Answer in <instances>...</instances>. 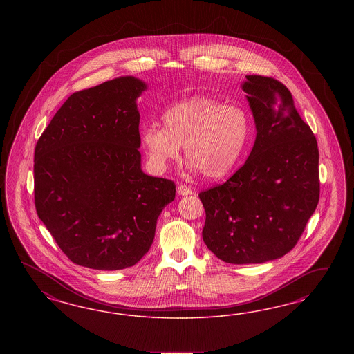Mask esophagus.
<instances>
[{
  "label": "esophagus",
  "mask_w": 354,
  "mask_h": 354,
  "mask_svg": "<svg viewBox=\"0 0 354 354\" xmlns=\"http://www.w3.org/2000/svg\"><path fill=\"white\" fill-rule=\"evenodd\" d=\"M178 193L180 196H188V194H192L193 189L189 188L188 185H185V184H180V185H178Z\"/></svg>",
  "instance_id": "34e87169"
}]
</instances>
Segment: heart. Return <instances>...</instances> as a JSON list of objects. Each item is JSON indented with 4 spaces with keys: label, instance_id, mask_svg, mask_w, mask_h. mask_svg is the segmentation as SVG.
Returning a JSON list of instances; mask_svg holds the SVG:
<instances>
[{
    "label": "heart",
    "instance_id": "obj_1",
    "mask_svg": "<svg viewBox=\"0 0 354 354\" xmlns=\"http://www.w3.org/2000/svg\"><path fill=\"white\" fill-rule=\"evenodd\" d=\"M163 126L141 131V144L154 170L165 171L185 157L209 179L223 178L235 167L250 136V115L244 107L225 105L210 96H194L169 107Z\"/></svg>",
    "mask_w": 354,
    "mask_h": 354
}]
</instances>
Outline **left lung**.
<instances>
[{"label":"left lung","mask_w":354,"mask_h":354,"mask_svg":"<svg viewBox=\"0 0 354 354\" xmlns=\"http://www.w3.org/2000/svg\"><path fill=\"white\" fill-rule=\"evenodd\" d=\"M257 136L245 163L223 184L198 193L203 239L227 263H262L297 244L319 201V151L290 89L274 77L243 84Z\"/></svg>","instance_id":"8db88e82"}]
</instances>
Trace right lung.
I'll return each instance as SVG.
<instances>
[{"label": "right lung", "instance_id": "right-lung-1", "mask_svg": "<svg viewBox=\"0 0 354 354\" xmlns=\"http://www.w3.org/2000/svg\"><path fill=\"white\" fill-rule=\"evenodd\" d=\"M147 86L124 76L73 93L35 148V206L76 265L122 270L149 250L175 183L141 171L136 98Z\"/></svg>", "mask_w": 354, "mask_h": 354}]
</instances>
